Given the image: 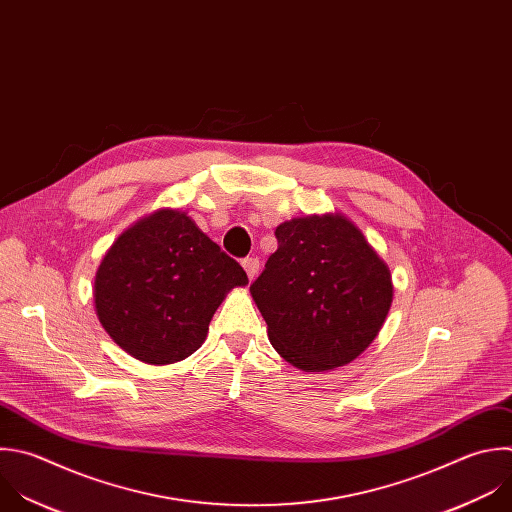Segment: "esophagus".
I'll return each instance as SVG.
<instances>
[{
  "mask_svg": "<svg viewBox=\"0 0 512 512\" xmlns=\"http://www.w3.org/2000/svg\"><path fill=\"white\" fill-rule=\"evenodd\" d=\"M243 269L247 271V277L253 281L259 273V259L257 257H247L243 259Z\"/></svg>",
  "mask_w": 512,
  "mask_h": 512,
  "instance_id": "obj_1",
  "label": "esophagus"
}]
</instances>
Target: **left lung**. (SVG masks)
I'll list each match as a JSON object with an SVG mask.
<instances>
[{"mask_svg":"<svg viewBox=\"0 0 512 512\" xmlns=\"http://www.w3.org/2000/svg\"><path fill=\"white\" fill-rule=\"evenodd\" d=\"M275 237L277 251L249 287L271 346L303 372L350 364L390 311L388 265L342 215L291 219Z\"/></svg>","mask_w":512,"mask_h":512,"instance_id":"8db88e82","label":"left lung"}]
</instances>
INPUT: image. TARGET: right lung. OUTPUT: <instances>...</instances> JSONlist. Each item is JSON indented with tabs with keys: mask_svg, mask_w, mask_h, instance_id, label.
<instances>
[{
	"mask_svg": "<svg viewBox=\"0 0 512 512\" xmlns=\"http://www.w3.org/2000/svg\"><path fill=\"white\" fill-rule=\"evenodd\" d=\"M247 281L187 213L162 209L124 231L104 255L94 281L96 315L136 360L175 364L201 348L225 293Z\"/></svg>",
	"mask_w": 512,
	"mask_h": 512,
	"instance_id": "add662e5",
	"label": "right lung"
}]
</instances>
